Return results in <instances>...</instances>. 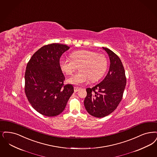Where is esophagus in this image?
I'll list each match as a JSON object with an SVG mask.
<instances>
[{
    "instance_id": "obj_1",
    "label": "esophagus",
    "mask_w": 157,
    "mask_h": 157,
    "mask_svg": "<svg viewBox=\"0 0 157 157\" xmlns=\"http://www.w3.org/2000/svg\"><path fill=\"white\" fill-rule=\"evenodd\" d=\"M79 89H80V88H78V87H74V91H75V92H78Z\"/></svg>"
}]
</instances>
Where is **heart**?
<instances>
[{
    "label": "heart",
    "instance_id": "obj_1",
    "mask_svg": "<svg viewBox=\"0 0 157 157\" xmlns=\"http://www.w3.org/2000/svg\"><path fill=\"white\" fill-rule=\"evenodd\" d=\"M70 57L71 60L61 59L59 65L63 72L69 76L73 75L79 67L81 71L68 79L72 84L80 85L89 80L97 81L106 71L107 59L103 54L82 50L72 52Z\"/></svg>",
    "mask_w": 157,
    "mask_h": 157
}]
</instances>
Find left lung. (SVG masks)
Here are the masks:
<instances>
[{
    "label": "left lung",
    "mask_w": 157,
    "mask_h": 157,
    "mask_svg": "<svg viewBox=\"0 0 157 157\" xmlns=\"http://www.w3.org/2000/svg\"><path fill=\"white\" fill-rule=\"evenodd\" d=\"M103 48L110 58L109 72L100 83L86 89L87 95L84 100L86 111L98 118L110 114L117 107L126 85L125 71L119 57L107 48Z\"/></svg>",
    "instance_id": "left-lung-1"
}]
</instances>
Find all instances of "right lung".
Wrapping results in <instances>:
<instances>
[{
	"label": "right lung",
	"mask_w": 157,
	"mask_h": 157,
	"mask_svg": "<svg viewBox=\"0 0 157 157\" xmlns=\"http://www.w3.org/2000/svg\"><path fill=\"white\" fill-rule=\"evenodd\" d=\"M67 45L48 44L37 51L27 63L25 92L32 107L48 117L61 114L74 92L59 67V59L69 49Z\"/></svg>",
	"instance_id": "right-lung-1"
}]
</instances>
